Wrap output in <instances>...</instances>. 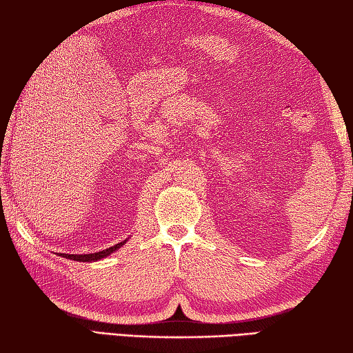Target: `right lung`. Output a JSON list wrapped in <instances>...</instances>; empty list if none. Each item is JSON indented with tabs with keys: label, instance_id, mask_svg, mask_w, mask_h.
Instances as JSON below:
<instances>
[{
	"label": "right lung",
	"instance_id": "add662e5",
	"mask_svg": "<svg viewBox=\"0 0 353 353\" xmlns=\"http://www.w3.org/2000/svg\"><path fill=\"white\" fill-rule=\"evenodd\" d=\"M124 243H126V241L118 243V244H115V246H112V248L105 249V250H99V252H94V254H87V255L85 254H83V255L62 254V256H65V259H70V260H76V261H97V260L104 259V256H107V255H110L112 252H115V250L121 248Z\"/></svg>",
	"mask_w": 353,
	"mask_h": 353
}]
</instances>
